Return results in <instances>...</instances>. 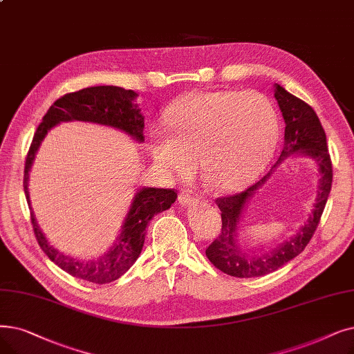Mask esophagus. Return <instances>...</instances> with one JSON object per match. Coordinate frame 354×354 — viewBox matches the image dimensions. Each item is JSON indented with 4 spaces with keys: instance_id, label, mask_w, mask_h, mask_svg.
<instances>
[{
    "instance_id": "obj_1",
    "label": "esophagus",
    "mask_w": 354,
    "mask_h": 354,
    "mask_svg": "<svg viewBox=\"0 0 354 354\" xmlns=\"http://www.w3.org/2000/svg\"><path fill=\"white\" fill-rule=\"evenodd\" d=\"M178 199H179V204L183 205V207H194V205L198 204V201H196L194 196H191L189 194H185V192L179 194Z\"/></svg>"
}]
</instances>
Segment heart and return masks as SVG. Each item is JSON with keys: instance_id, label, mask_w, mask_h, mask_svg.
<instances>
[{"instance_id": "1", "label": "heart", "mask_w": 354, "mask_h": 354, "mask_svg": "<svg viewBox=\"0 0 354 354\" xmlns=\"http://www.w3.org/2000/svg\"><path fill=\"white\" fill-rule=\"evenodd\" d=\"M169 130L150 133L153 160L167 178L203 172L220 192L253 182L270 160L279 136L278 114L260 92L198 91L167 111Z\"/></svg>"}]
</instances>
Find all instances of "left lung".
Returning <instances> with one entry per match:
<instances>
[{
  "instance_id": "8db88e82",
  "label": "left lung",
  "mask_w": 354,
  "mask_h": 354,
  "mask_svg": "<svg viewBox=\"0 0 354 354\" xmlns=\"http://www.w3.org/2000/svg\"><path fill=\"white\" fill-rule=\"evenodd\" d=\"M273 86L274 98L279 104L285 120L283 149L279 160L273 165L266 176L249 189L239 195L217 199L223 220L221 233L205 250L207 257L215 268L236 278L265 276L295 259L315 233L331 189L333 166L327 149L326 131L321 126L318 115L308 104L289 94L279 84H274ZM290 156L308 157L317 167L319 185L313 209L297 232L282 242L275 243L268 248H244L238 240V228L241 226L245 208L277 166Z\"/></svg>"
}]
</instances>
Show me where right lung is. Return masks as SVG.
I'll return each mask as SVG.
<instances>
[{
	"label": "right lung",
	"instance_id": "right-lung-1",
	"mask_svg": "<svg viewBox=\"0 0 354 354\" xmlns=\"http://www.w3.org/2000/svg\"><path fill=\"white\" fill-rule=\"evenodd\" d=\"M137 97L139 94L136 91L114 85L91 86L64 95L53 102L41 118L26 159L23 185L27 204L30 207V212H32V224L39 245L55 265L73 278L86 282L102 285L113 282L124 274L142 253L149 221L156 214L171 208L178 198L176 192L174 189L150 187L136 189L130 209L121 224L120 233L114 243L101 256L82 259L59 250L41 232L32 208V201H30V171H32L33 162L44 137L60 122H94V124L122 131L136 143H143L145 115L142 114L139 105L136 104Z\"/></svg>",
	"mask_w": 354,
	"mask_h": 354
}]
</instances>
